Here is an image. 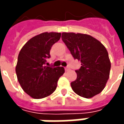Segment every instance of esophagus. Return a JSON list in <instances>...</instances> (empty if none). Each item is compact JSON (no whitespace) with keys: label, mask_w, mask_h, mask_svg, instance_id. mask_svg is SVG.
Instances as JSON below:
<instances>
[{"label":"esophagus","mask_w":124,"mask_h":124,"mask_svg":"<svg viewBox=\"0 0 124 124\" xmlns=\"http://www.w3.org/2000/svg\"><path fill=\"white\" fill-rule=\"evenodd\" d=\"M64 70H65V71H68V70H70V67H66L64 68Z\"/></svg>","instance_id":"esophagus-1"}]
</instances>
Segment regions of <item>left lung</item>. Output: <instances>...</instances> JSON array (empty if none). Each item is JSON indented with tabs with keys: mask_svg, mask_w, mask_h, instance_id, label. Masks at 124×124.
I'll list each match as a JSON object with an SVG mask.
<instances>
[{
	"mask_svg": "<svg viewBox=\"0 0 124 124\" xmlns=\"http://www.w3.org/2000/svg\"><path fill=\"white\" fill-rule=\"evenodd\" d=\"M62 39L74 59L81 62L77 79L71 83L78 95L90 98L99 94L109 78L111 62L106 47L94 37L72 32L62 34Z\"/></svg>",
	"mask_w": 124,
	"mask_h": 124,
	"instance_id": "1",
	"label": "left lung"
}]
</instances>
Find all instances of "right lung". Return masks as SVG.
<instances>
[{
    "instance_id": "right-lung-1",
    "label": "right lung",
    "mask_w": 124,
    "mask_h": 124,
    "mask_svg": "<svg viewBox=\"0 0 124 124\" xmlns=\"http://www.w3.org/2000/svg\"><path fill=\"white\" fill-rule=\"evenodd\" d=\"M61 33L44 32L29 39L21 49L16 67L17 79L23 91L35 99L50 95L64 72L62 67H48L50 49Z\"/></svg>"
}]
</instances>
